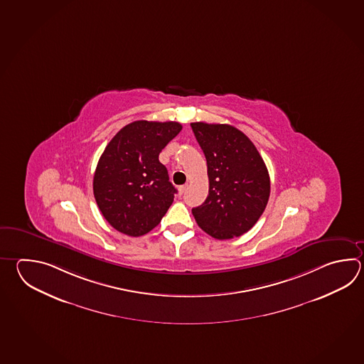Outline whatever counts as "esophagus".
I'll return each instance as SVG.
<instances>
[{
    "mask_svg": "<svg viewBox=\"0 0 364 364\" xmlns=\"http://www.w3.org/2000/svg\"><path fill=\"white\" fill-rule=\"evenodd\" d=\"M186 186H178V193L183 194L186 192Z\"/></svg>",
    "mask_w": 364,
    "mask_h": 364,
    "instance_id": "34e87169",
    "label": "esophagus"
}]
</instances>
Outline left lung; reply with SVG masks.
I'll return each mask as SVG.
<instances>
[{
	"label": "left lung",
	"instance_id": "8db88e82",
	"mask_svg": "<svg viewBox=\"0 0 364 364\" xmlns=\"http://www.w3.org/2000/svg\"><path fill=\"white\" fill-rule=\"evenodd\" d=\"M208 162V196L192 208L211 237L230 240L252 230L267 206L269 175L250 139L230 124L191 123Z\"/></svg>",
	"mask_w": 364,
	"mask_h": 364
}]
</instances>
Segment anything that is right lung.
<instances>
[{"instance_id": "right-lung-1", "label": "right lung", "mask_w": 364, "mask_h": 364, "mask_svg": "<svg viewBox=\"0 0 364 364\" xmlns=\"http://www.w3.org/2000/svg\"><path fill=\"white\" fill-rule=\"evenodd\" d=\"M181 128L178 122L136 120L105 148L95 172L93 193L100 211L115 230L139 237L162 220L176 189L158 156Z\"/></svg>"}]
</instances>
